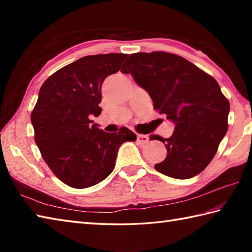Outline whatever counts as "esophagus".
I'll list each match as a JSON object with an SVG mask.
<instances>
[{"mask_svg": "<svg viewBox=\"0 0 252 252\" xmlns=\"http://www.w3.org/2000/svg\"><path fill=\"white\" fill-rule=\"evenodd\" d=\"M149 141L148 135H144V134H138L137 135V142L141 144H146Z\"/></svg>", "mask_w": 252, "mask_h": 252, "instance_id": "obj_1", "label": "esophagus"}]
</instances>
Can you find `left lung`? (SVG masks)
Here are the masks:
<instances>
[{
	"label": "left lung",
	"instance_id": "obj_1",
	"mask_svg": "<svg viewBox=\"0 0 252 252\" xmlns=\"http://www.w3.org/2000/svg\"><path fill=\"white\" fill-rule=\"evenodd\" d=\"M121 72L151 96L154 108L167 115L175 127L164 143L167 157L155 164L173 179L199 174L215 157L227 131L229 103L215 78L185 58L165 52L131 54Z\"/></svg>",
	"mask_w": 252,
	"mask_h": 252
}]
</instances>
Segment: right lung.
Masks as SVG:
<instances>
[{"label":"right lung","instance_id":"1","mask_svg":"<svg viewBox=\"0 0 252 252\" xmlns=\"http://www.w3.org/2000/svg\"><path fill=\"white\" fill-rule=\"evenodd\" d=\"M126 56H84L53 73L40 89L31 112L34 141L53 173L73 189L105 180L115 168L121 144L136 141L126 126L106 133L90 119L101 112L104 80L120 70Z\"/></svg>","mask_w":252,"mask_h":252}]
</instances>
